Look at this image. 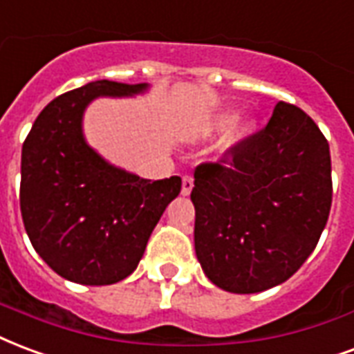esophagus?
I'll return each mask as SVG.
<instances>
[{
	"instance_id": "1",
	"label": "esophagus",
	"mask_w": 354,
	"mask_h": 354,
	"mask_svg": "<svg viewBox=\"0 0 354 354\" xmlns=\"http://www.w3.org/2000/svg\"><path fill=\"white\" fill-rule=\"evenodd\" d=\"M191 189H193V176H184L182 178V195H189Z\"/></svg>"
}]
</instances>
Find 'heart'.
Returning <instances> with one entry per match:
<instances>
[{
    "label": "heart",
    "mask_w": 354,
    "mask_h": 354,
    "mask_svg": "<svg viewBox=\"0 0 354 354\" xmlns=\"http://www.w3.org/2000/svg\"><path fill=\"white\" fill-rule=\"evenodd\" d=\"M232 120H234V114H225V116L219 120V127L223 129V127H227V125L232 124ZM251 129H253V125L245 124V127L242 129V135H245V133H251Z\"/></svg>",
    "instance_id": "heart-1"
}]
</instances>
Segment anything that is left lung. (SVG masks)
<instances>
[{"instance_id":"8db88e82","label":"left lung","mask_w":354,"mask_h":354,"mask_svg":"<svg viewBox=\"0 0 354 354\" xmlns=\"http://www.w3.org/2000/svg\"><path fill=\"white\" fill-rule=\"evenodd\" d=\"M195 251L219 289L251 295L287 281L315 250L332 206L330 148L279 101L263 129L195 169Z\"/></svg>"}]
</instances>
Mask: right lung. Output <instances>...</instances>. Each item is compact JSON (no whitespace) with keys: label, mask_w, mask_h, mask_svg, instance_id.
<instances>
[{"label":"right lung","mask_w":354,"mask_h":354,"mask_svg":"<svg viewBox=\"0 0 354 354\" xmlns=\"http://www.w3.org/2000/svg\"><path fill=\"white\" fill-rule=\"evenodd\" d=\"M146 84L97 80L46 104L22 146L20 212L41 259L69 281L112 285L133 274L182 178L144 180L86 144L82 114L95 97H125Z\"/></svg>","instance_id":"1"}]
</instances>
